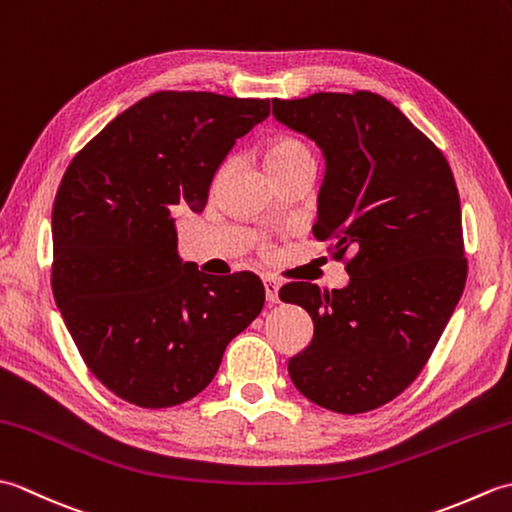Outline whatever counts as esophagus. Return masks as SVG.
<instances>
[{"instance_id": "esophagus-1", "label": "esophagus", "mask_w": 512, "mask_h": 512, "mask_svg": "<svg viewBox=\"0 0 512 512\" xmlns=\"http://www.w3.org/2000/svg\"><path fill=\"white\" fill-rule=\"evenodd\" d=\"M264 290H266V301L268 303H277L279 301V284L275 279L266 277L264 279Z\"/></svg>"}]
</instances>
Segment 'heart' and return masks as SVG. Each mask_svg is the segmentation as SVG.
Returning <instances> with one entry per match:
<instances>
[{
    "mask_svg": "<svg viewBox=\"0 0 512 512\" xmlns=\"http://www.w3.org/2000/svg\"><path fill=\"white\" fill-rule=\"evenodd\" d=\"M303 160H314L312 149L295 136H277L275 140H270L264 154V162L270 176L281 169L297 165V162H303ZM222 173L224 169L220 171V176Z\"/></svg>",
    "mask_w": 512,
    "mask_h": 512,
    "instance_id": "1",
    "label": "heart"
}]
</instances>
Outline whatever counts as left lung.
<instances>
[{"instance_id": "8db88e82", "label": "left lung", "mask_w": 512, "mask_h": 512, "mask_svg": "<svg viewBox=\"0 0 512 512\" xmlns=\"http://www.w3.org/2000/svg\"><path fill=\"white\" fill-rule=\"evenodd\" d=\"M273 116L323 154L314 237H332L339 259L354 250L345 288L328 295L292 281L279 290L314 323L288 374L319 407L376 409L416 380L462 297L466 259L451 167L396 105L372 92L275 99Z\"/></svg>"}]
</instances>
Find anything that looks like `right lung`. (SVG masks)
Listing matches in <instances>:
<instances>
[{"mask_svg":"<svg viewBox=\"0 0 512 512\" xmlns=\"http://www.w3.org/2000/svg\"><path fill=\"white\" fill-rule=\"evenodd\" d=\"M268 114V99L156 92L65 171L52 209L54 301L90 372L132 405L200 394L264 308L257 275L215 279L184 262L178 213L204 211L235 140Z\"/></svg>","mask_w":512,"mask_h":512,"instance_id":"right-lung-1","label":"right lung"}]
</instances>
